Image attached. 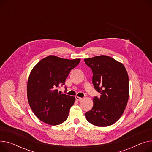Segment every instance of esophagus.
<instances>
[{"mask_svg":"<svg viewBox=\"0 0 152 152\" xmlns=\"http://www.w3.org/2000/svg\"><path fill=\"white\" fill-rule=\"evenodd\" d=\"M75 98H76V99L77 101H80V100H81V99H83L82 98L79 97V96H75Z\"/></svg>","mask_w":152,"mask_h":152,"instance_id":"1","label":"esophagus"}]
</instances>
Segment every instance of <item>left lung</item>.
Returning a JSON list of instances; mask_svg holds the SVG:
<instances>
[{
  "instance_id": "1",
  "label": "left lung",
  "mask_w": 152,
  "mask_h": 152,
  "mask_svg": "<svg viewBox=\"0 0 152 152\" xmlns=\"http://www.w3.org/2000/svg\"><path fill=\"white\" fill-rule=\"evenodd\" d=\"M92 70V83L101 94L94 97V106L86 113L88 122L98 126L115 123L123 114L129 98V79L125 66L106 56L84 58Z\"/></svg>"
}]
</instances>
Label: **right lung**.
<instances>
[{
    "label": "right lung",
    "instance_id": "add662e5",
    "mask_svg": "<svg viewBox=\"0 0 152 152\" xmlns=\"http://www.w3.org/2000/svg\"><path fill=\"white\" fill-rule=\"evenodd\" d=\"M80 60L49 56L32 69L27 87L28 102L34 114L43 122L58 125L68 118L75 98L58 92L57 87L65 84L70 71Z\"/></svg>",
    "mask_w": 152,
    "mask_h": 152
}]
</instances>
